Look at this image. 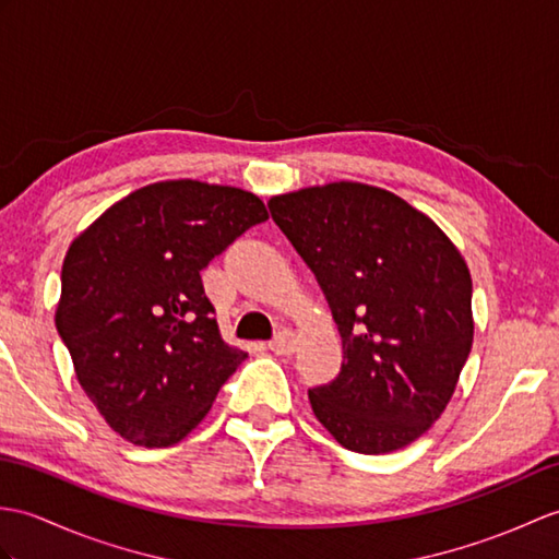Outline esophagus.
Instances as JSON below:
<instances>
[{"instance_id":"1","label":"esophagus","mask_w":559,"mask_h":559,"mask_svg":"<svg viewBox=\"0 0 559 559\" xmlns=\"http://www.w3.org/2000/svg\"><path fill=\"white\" fill-rule=\"evenodd\" d=\"M269 349L274 355H281V357H285V355H293L295 349H297V338L295 335L290 333V331H281L274 341L269 343Z\"/></svg>"}]
</instances>
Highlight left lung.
Segmentation results:
<instances>
[{"label": "left lung", "instance_id": "8db88e82", "mask_svg": "<svg viewBox=\"0 0 559 559\" xmlns=\"http://www.w3.org/2000/svg\"><path fill=\"white\" fill-rule=\"evenodd\" d=\"M269 210L314 271L343 338L341 373L309 391L317 419L361 455L409 445L443 414L472 349L462 254L381 188L343 180L278 194Z\"/></svg>", "mask_w": 559, "mask_h": 559}]
</instances>
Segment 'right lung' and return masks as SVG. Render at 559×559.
Segmentation results:
<instances>
[{"label":"right lung","mask_w":559,"mask_h":559,"mask_svg":"<svg viewBox=\"0 0 559 559\" xmlns=\"http://www.w3.org/2000/svg\"><path fill=\"white\" fill-rule=\"evenodd\" d=\"M266 218L252 192L164 180L73 240L57 331L85 395L121 438L145 448L183 440L248 357L221 341L200 271Z\"/></svg>","instance_id":"right-lung-1"}]
</instances>
